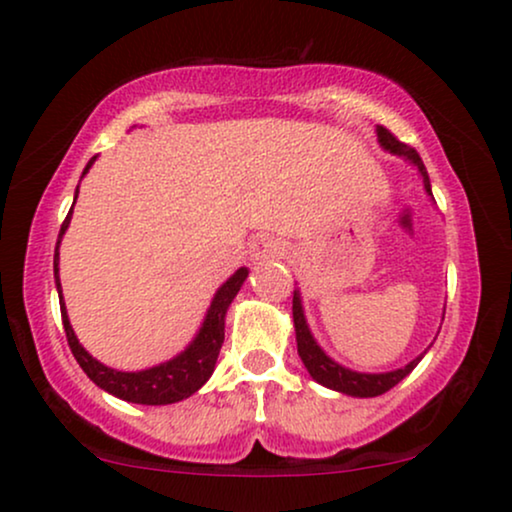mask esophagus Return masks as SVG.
Segmentation results:
<instances>
[{
    "mask_svg": "<svg viewBox=\"0 0 512 512\" xmlns=\"http://www.w3.org/2000/svg\"><path fill=\"white\" fill-rule=\"evenodd\" d=\"M283 255V245L281 241H276L274 236H257L250 245V257L255 262H264V260H274V257Z\"/></svg>",
    "mask_w": 512,
    "mask_h": 512,
    "instance_id": "obj_1",
    "label": "esophagus"
}]
</instances>
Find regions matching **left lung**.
Listing matches in <instances>:
<instances>
[{
	"mask_svg": "<svg viewBox=\"0 0 512 512\" xmlns=\"http://www.w3.org/2000/svg\"><path fill=\"white\" fill-rule=\"evenodd\" d=\"M375 134H378V144L383 146L387 153L397 155V158L406 160V163L416 167L420 179H423L425 193H428L430 200H435V198H432V186H430L428 170H425L420 155L413 151V148L404 146L401 141L394 139V134L387 132L385 127H380V125L375 127ZM442 321H444V314H442ZM293 323H295L297 354H300V359H302L304 368H307V373L312 375V378L319 385L328 387V390L340 392V394H347V397L366 399V397H378V394L392 390L394 385L401 383V380H404L406 375H409L413 368L420 364V359H423L425 354H428V349L432 347V342H430L425 352H420L416 359H411L406 366L394 368V371L361 373V371H354V368H347V366L338 364V361H335L333 357H328L326 349H323L319 342H316L312 328H309V323H307V316H304V304H302L300 288H295V293H293Z\"/></svg>",
	"mask_w": 512,
	"mask_h": 512,
	"instance_id": "obj_1",
	"label": "left lung"
}]
</instances>
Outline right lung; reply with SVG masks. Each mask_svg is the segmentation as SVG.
Instances as JSON below:
<instances>
[{"label":"right lung","instance_id":"1","mask_svg":"<svg viewBox=\"0 0 512 512\" xmlns=\"http://www.w3.org/2000/svg\"><path fill=\"white\" fill-rule=\"evenodd\" d=\"M96 155L89 160L87 167H84L82 177L92 170ZM77 193H80V186L75 189V200ZM73 200V205H75ZM70 217H73V208H70L66 222L61 226V234H58L56 250H54V281L58 290V302H61V319L63 328H66V338L70 345V352L77 359V364L82 366V371L87 373V378L92 380L94 385H99L103 392L113 394L122 401H132V404H146V406H165V404H177V401L191 397L196 394L200 387L210 380L212 371H215L219 349H222L224 342V321L226 312H229L231 302L238 295V290L248 278V267L236 269L222 286L217 288L215 297H212L208 312H205V319L200 323L198 333L193 335V340L181 349L177 357L163 361V364L144 368V371H118V368H111L101 364L99 359H94L92 354L87 352L77 340V335L70 326L66 302H63V290H61V276H58V248H61L63 236H66Z\"/></svg>","mask_w":512,"mask_h":512}]
</instances>
